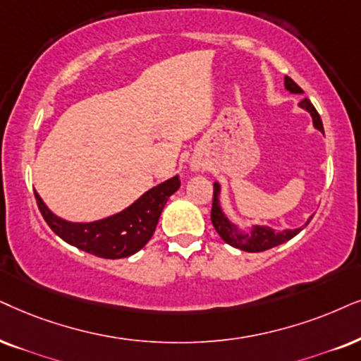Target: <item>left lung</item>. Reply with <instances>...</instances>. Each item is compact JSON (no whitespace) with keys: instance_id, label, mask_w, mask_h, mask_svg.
Returning <instances> with one entry per match:
<instances>
[{"instance_id":"1","label":"left lung","mask_w":361,"mask_h":361,"mask_svg":"<svg viewBox=\"0 0 361 361\" xmlns=\"http://www.w3.org/2000/svg\"><path fill=\"white\" fill-rule=\"evenodd\" d=\"M285 88L290 91V93H303V90L300 88L298 85L295 83L293 80L285 76ZM300 106L307 109V111L312 115L313 118V126L317 130H320L323 133V123L322 118L318 115V111L314 109V106L310 102L308 98H305L300 102ZM220 183L214 181L213 183V207H212V223L216 230V233L221 236L223 241H226L228 245L235 246V248L243 250V252H250V253H258V252H264V250H270L273 246H278L285 241H288L300 233L303 228H296V230H273L270 226H259L255 225L252 226L250 231H241L238 226L233 225L230 220L226 218V214L223 213V209L220 207ZM312 218V216H310ZM310 220L305 223L307 226Z\"/></svg>"}]
</instances>
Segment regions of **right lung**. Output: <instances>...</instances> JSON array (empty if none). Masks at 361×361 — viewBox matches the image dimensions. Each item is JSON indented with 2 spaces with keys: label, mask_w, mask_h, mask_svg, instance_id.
Masks as SVG:
<instances>
[{
  "label": "right lung",
  "mask_w": 361,
  "mask_h": 361,
  "mask_svg": "<svg viewBox=\"0 0 361 361\" xmlns=\"http://www.w3.org/2000/svg\"><path fill=\"white\" fill-rule=\"evenodd\" d=\"M180 185V178L173 176L153 186L123 212L91 223L63 220L44 204L36 191L35 198L44 221L59 238L94 257L116 259L131 257L148 243L168 198Z\"/></svg>",
  "instance_id": "1"
}]
</instances>
